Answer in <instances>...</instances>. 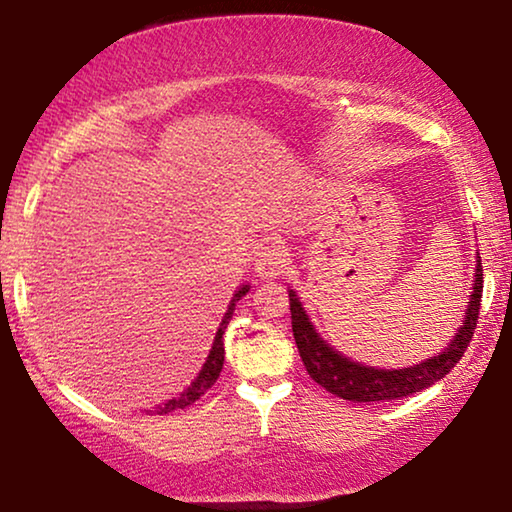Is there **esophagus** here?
<instances>
[{
    "mask_svg": "<svg viewBox=\"0 0 512 512\" xmlns=\"http://www.w3.org/2000/svg\"><path fill=\"white\" fill-rule=\"evenodd\" d=\"M284 265H286V251L279 247V244H268V247H263L256 254L254 270L261 279H272L282 275Z\"/></svg>",
    "mask_w": 512,
    "mask_h": 512,
    "instance_id": "1",
    "label": "esophagus"
}]
</instances>
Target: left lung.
Masks as SVG:
<instances>
[{
	"label": "left lung",
	"instance_id": "left-lung-1",
	"mask_svg": "<svg viewBox=\"0 0 512 512\" xmlns=\"http://www.w3.org/2000/svg\"><path fill=\"white\" fill-rule=\"evenodd\" d=\"M480 258V256H478ZM482 303V263L475 265V284L471 305L466 310V321L454 335L452 345L445 349L443 354L433 356V359L419 363V366H410L403 370H382V368H368L363 363L349 361L347 356H340L319 338L314 331L310 319L298 303L296 291H289V305H291V328L293 338H296L300 359H303L307 373L317 384H321L333 396L345 398L352 403H384L396 401V398L417 394L431 384L450 373L457 366L461 356H464L468 342L473 338L475 324H478Z\"/></svg>",
	"mask_w": 512,
	"mask_h": 512
}]
</instances>
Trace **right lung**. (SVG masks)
I'll return each mask as SVG.
<instances>
[{
	"label": "right lung",
	"instance_id": "1",
	"mask_svg": "<svg viewBox=\"0 0 512 512\" xmlns=\"http://www.w3.org/2000/svg\"><path fill=\"white\" fill-rule=\"evenodd\" d=\"M247 291H249V286H242V289L237 291L235 296H233V300H230L226 317H223L219 331H216L212 352H209L205 366H202L200 375L195 377V382L184 391V394H179L177 398H172V401H167L165 405H158V408L153 410V412H158V415H167V412H172V410H179V408L184 410V408H188V405H191V403L198 401L200 396H205L207 389H212V384L216 382V377H219L221 368H223V356H226V349H223V333H226L230 319H233L235 303H237V300H240Z\"/></svg>",
	"mask_w": 512,
	"mask_h": 512
}]
</instances>
